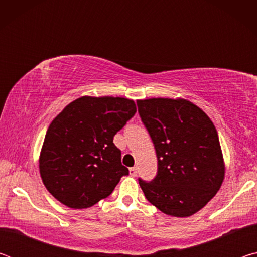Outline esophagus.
Listing matches in <instances>:
<instances>
[{
    "label": "esophagus",
    "mask_w": 257,
    "mask_h": 257,
    "mask_svg": "<svg viewBox=\"0 0 257 257\" xmlns=\"http://www.w3.org/2000/svg\"><path fill=\"white\" fill-rule=\"evenodd\" d=\"M129 175L132 177H136L137 176V169L136 168H130L129 169Z\"/></svg>",
    "instance_id": "obj_1"
}]
</instances>
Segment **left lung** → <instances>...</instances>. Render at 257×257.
<instances>
[{
	"instance_id": "1",
	"label": "left lung",
	"mask_w": 257,
	"mask_h": 257,
	"mask_svg": "<svg viewBox=\"0 0 257 257\" xmlns=\"http://www.w3.org/2000/svg\"><path fill=\"white\" fill-rule=\"evenodd\" d=\"M137 106L158 158L154 179H138L146 199L168 215L195 214L215 196L224 178L214 124L182 98L139 99Z\"/></svg>"
}]
</instances>
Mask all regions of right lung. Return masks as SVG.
I'll list each match as a JSON object with an SVG mask.
<instances>
[{
    "mask_svg": "<svg viewBox=\"0 0 257 257\" xmlns=\"http://www.w3.org/2000/svg\"><path fill=\"white\" fill-rule=\"evenodd\" d=\"M136 113L123 97L82 96L52 121L40 156L46 189L64 205L87 208L112 194L129 170L113 137Z\"/></svg>",
    "mask_w": 257,
    "mask_h": 257,
    "instance_id": "right-lung-1",
    "label": "right lung"
}]
</instances>
